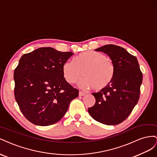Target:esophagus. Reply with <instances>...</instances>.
Here are the masks:
<instances>
[{"label":"esophagus","instance_id":"34e87169","mask_svg":"<svg viewBox=\"0 0 157 157\" xmlns=\"http://www.w3.org/2000/svg\"><path fill=\"white\" fill-rule=\"evenodd\" d=\"M85 95H86V93L81 91H79V96H85Z\"/></svg>","mask_w":157,"mask_h":157}]
</instances>
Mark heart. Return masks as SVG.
Here are the masks:
<instances>
[{"label": "heart", "mask_w": 157, "mask_h": 157, "mask_svg": "<svg viewBox=\"0 0 157 157\" xmlns=\"http://www.w3.org/2000/svg\"><path fill=\"white\" fill-rule=\"evenodd\" d=\"M62 72L67 82L70 84L77 83L83 74L84 78L80 82L82 87L101 91L113 81L115 67L113 61L103 54L86 51L65 62Z\"/></svg>", "instance_id": "obj_1"}]
</instances>
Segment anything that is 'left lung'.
<instances>
[{
    "instance_id": "left-lung-1",
    "label": "left lung",
    "mask_w": 157,
    "mask_h": 157,
    "mask_svg": "<svg viewBox=\"0 0 157 157\" xmlns=\"http://www.w3.org/2000/svg\"><path fill=\"white\" fill-rule=\"evenodd\" d=\"M106 54L113 61L115 74L111 83L99 92L93 93L95 104L88 109L91 117L106 125L122 123L130 114L140 95L143 74L137 58L126 49L106 44L95 49Z\"/></svg>"
}]
</instances>
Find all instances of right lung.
Segmentation results:
<instances>
[{"instance_id":"1","label":"right lung","mask_w":157,"mask_h":157,"mask_svg":"<svg viewBox=\"0 0 157 157\" xmlns=\"http://www.w3.org/2000/svg\"><path fill=\"white\" fill-rule=\"evenodd\" d=\"M74 55L51 47L25 54L14 73V96L22 114L41 126L55 124L63 117L78 89L66 81L62 68Z\"/></svg>"}]
</instances>
